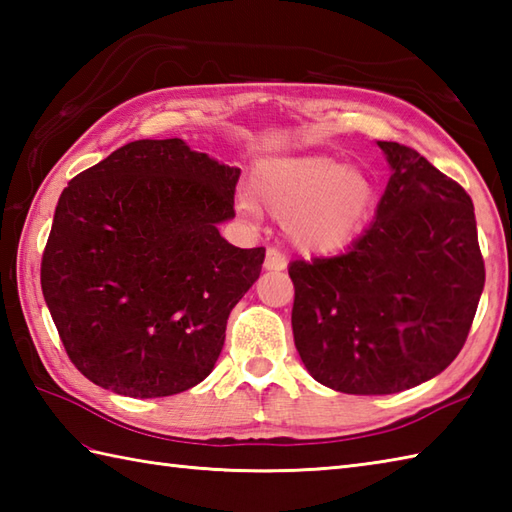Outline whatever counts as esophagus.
Wrapping results in <instances>:
<instances>
[{"instance_id":"esophagus-1","label":"esophagus","mask_w":512,"mask_h":512,"mask_svg":"<svg viewBox=\"0 0 512 512\" xmlns=\"http://www.w3.org/2000/svg\"><path fill=\"white\" fill-rule=\"evenodd\" d=\"M264 266H266V270H284L288 266V262H286V257L281 255L277 248H268L266 250Z\"/></svg>"}]
</instances>
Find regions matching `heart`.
Returning <instances> with one entry per match:
<instances>
[{"label": "heart", "instance_id": "1", "mask_svg": "<svg viewBox=\"0 0 512 512\" xmlns=\"http://www.w3.org/2000/svg\"><path fill=\"white\" fill-rule=\"evenodd\" d=\"M255 198L244 195L239 209L275 215L288 242L306 255H330L363 233L376 206V184L363 169L345 167L328 154L264 160L253 178Z\"/></svg>", "mask_w": 512, "mask_h": 512}]
</instances>
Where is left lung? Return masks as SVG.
<instances>
[{
    "label": "left lung",
    "mask_w": 512,
    "mask_h": 512,
    "mask_svg": "<svg viewBox=\"0 0 512 512\" xmlns=\"http://www.w3.org/2000/svg\"><path fill=\"white\" fill-rule=\"evenodd\" d=\"M391 176L374 222L345 255L292 262V334L317 383L398 394L444 372L484 290L473 202L411 147L376 143Z\"/></svg>",
    "instance_id": "1"
}]
</instances>
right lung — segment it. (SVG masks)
I'll return each mask as SVG.
<instances>
[{
	"mask_svg": "<svg viewBox=\"0 0 512 512\" xmlns=\"http://www.w3.org/2000/svg\"><path fill=\"white\" fill-rule=\"evenodd\" d=\"M239 178L180 138L136 140L63 189L41 290L65 352L94 385L162 398L209 376L266 248L220 235Z\"/></svg>",
	"mask_w": 512,
	"mask_h": 512,
	"instance_id": "add662e5",
	"label": "right lung"
}]
</instances>
